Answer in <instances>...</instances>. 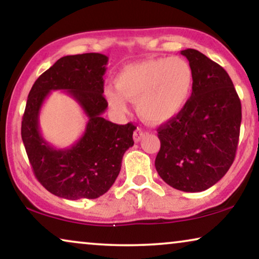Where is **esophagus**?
<instances>
[{
	"mask_svg": "<svg viewBox=\"0 0 259 259\" xmlns=\"http://www.w3.org/2000/svg\"><path fill=\"white\" fill-rule=\"evenodd\" d=\"M144 134L146 133H144L141 127H137L135 133H134V141H135V142H140V141L142 140V137L144 136Z\"/></svg>",
	"mask_w": 259,
	"mask_h": 259,
	"instance_id": "34e87169",
	"label": "esophagus"
}]
</instances>
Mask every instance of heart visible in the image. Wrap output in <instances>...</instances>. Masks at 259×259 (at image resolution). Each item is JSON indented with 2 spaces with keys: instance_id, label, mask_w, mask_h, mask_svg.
Segmentation results:
<instances>
[{
  "instance_id": "obj_1",
  "label": "heart",
  "mask_w": 259,
  "mask_h": 259,
  "mask_svg": "<svg viewBox=\"0 0 259 259\" xmlns=\"http://www.w3.org/2000/svg\"><path fill=\"white\" fill-rule=\"evenodd\" d=\"M193 82L194 72L184 58H155L127 65L115 79L117 90L106 88L104 94L117 111H126L127 99L136 103L142 118L162 123L185 108Z\"/></svg>"
}]
</instances>
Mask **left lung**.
<instances>
[{
    "mask_svg": "<svg viewBox=\"0 0 259 259\" xmlns=\"http://www.w3.org/2000/svg\"><path fill=\"white\" fill-rule=\"evenodd\" d=\"M194 72L192 95L177 116L157 127L155 160L165 184L184 192L215 185L236 157L242 104L224 68L199 51H181Z\"/></svg>",
    "mask_w": 259,
    "mask_h": 259,
    "instance_id": "left-lung-1",
    "label": "left lung"
}]
</instances>
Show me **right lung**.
Wrapping results in <instances>:
<instances>
[{
  "mask_svg": "<svg viewBox=\"0 0 259 259\" xmlns=\"http://www.w3.org/2000/svg\"><path fill=\"white\" fill-rule=\"evenodd\" d=\"M108 59L101 53L60 58L36 79L28 95L21 124L26 153L35 178L59 198L96 199L104 194L118 177L124 153L134 146L133 123L118 125L102 117L108 108L103 96ZM54 89L66 91L89 118L81 140L66 150L52 147L38 129L39 109Z\"/></svg>",
  "mask_w": 259,
  "mask_h": 259,
  "instance_id": "obj_1",
  "label": "right lung"
}]
</instances>
